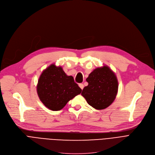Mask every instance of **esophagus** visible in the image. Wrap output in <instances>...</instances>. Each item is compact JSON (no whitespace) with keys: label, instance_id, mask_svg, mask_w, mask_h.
<instances>
[{"label":"esophagus","instance_id":"1","mask_svg":"<svg viewBox=\"0 0 155 155\" xmlns=\"http://www.w3.org/2000/svg\"><path fill=\"white\" fill-rule=\"evenodd\" d=\"M79 87H80V88L81 90H83V88H84V84H79Z\"/></svg>","mask_w":155,"mask_h":155}]
</instances>
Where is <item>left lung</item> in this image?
Returning <instances> with one entry per match:
<instances>
[{
    "label": "left lung",
    "instance_id": "8db88e82",
    "mask_svg": "<svg viewBox=\"0 0 155 155\" xmlns=\"http://www.w3.org/2000/svg\"><path fill=\"white\" fill-rule=\"evenodd\" d=\"M88 83L81 92L88 104L97 110L109 107L115 100L118 88L116 75L108 66L95 68L86 79Z\"/></svg>",
    "mask_w": 155,
    "mask_h": 155
}]
</instances>
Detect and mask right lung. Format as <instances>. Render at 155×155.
Returning <instances> with one entry per match:
<instances>
[{"label": "right lung", "mask_w": 155, "mask_h": 155, "mask_svg": "<svg viewBox=\"0 0 155 155\" xmlns=\"http://www.w3.org/2000/svg\"><path fill=\"white\" fill-rule=\"evenodd\" d=\"M37 91L40 101L47 108L58 111L79 95L81 89L74 81L73 77L67 75L61 67L51 64L40 75Z\"/></svg>", "instance_id": "right-lung-1"}]
</instances>
